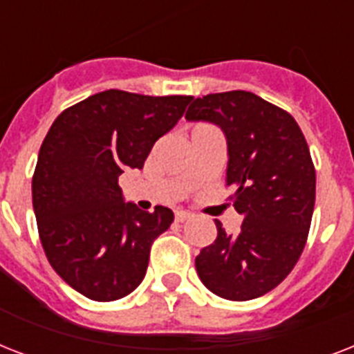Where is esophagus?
Listing matches in <instances>:
<instances>
[{
    "label": "esophagus",
    "instance_id": "34e87169",
    "mask_svg": "<svg viewBox=\"0 0 354 354\" xmlns=\"http://www.w3.org/2000/svg\"><path fill=\"white\" fill-rule=\"evenodd\" d=\"M191 213H189V211H176V222H185V221H189V218H191Z\"/></svg>",
    "mask_w": 354,
    "mask_h": 354
}]
</instances>
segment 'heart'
Here are the masks:
<instances>
[{
	"mask_svg": "<svg viewBox=\"0 0 354 354\" xmlns=\"http://www.w3.org/2000/svg\"><path fill=\"white\" fill-rule=\"evenodd\" d=\"M198 128H202V127H198Z\"/></svg>",
	"mask_w": 354,
	"mask_h": 354,
	"instance_id": "obj_1",
	"label": "heart"
}]
</instances>
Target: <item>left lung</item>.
Returning <instances> with one entry per match:
<instances>
[{"label": "left lung", "mask_w": 354, "mask_h": 354, "mask_svg": "<svg viewBox=\"0 0 354 354\" xmlns=\"http://www.w3.org/2000/svg\"><path fill=\"white\" fill-rule=\"evenodd\" d=\"M185 119L224 132L226 185L244 216L236 235L215 221V242L194 261L198 277L224 299L264 296L296 266L313 221L316 171L305 136L290 113L242 90L194 99Z\"/></svg>", "instance_id": "8db88e82"}]
</instances>
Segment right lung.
I'll use <instances>...</instances> for the list:
<instances>
[{
    "label": "right lung",
    "instance_id": "right-lung-1",
    "mask_svg": "<svg viewBox=\"0 0 354 354\" xmlns=\"http://www.w3.org/2000/svg\"><path fill=\"white\" fill-rule=\"evenodd\" d=\"M191 101L106 90L64 110L49 128L32 176V207L47 261L82 296L115 301L143 281L150 246L174 213L124 202L119 176L143 169Z\"/></svg>",
    "mask_w": 354,
    "mask_h": 354
}]
</instances>
